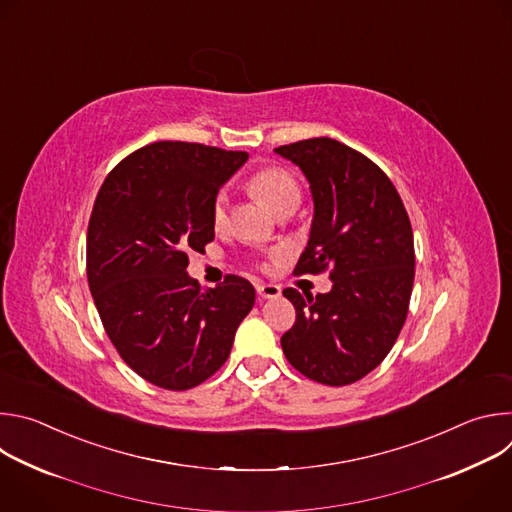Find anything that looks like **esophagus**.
<instances>
[{"instance_id": "obj_1", "label": "esophagus", "mask_w": 512, "mask_h": 512, "mask_svg": "<svg viewBox=\"0 0 512 512\" xmlns=\"http://www.w3.org/2000/svg\"><path fill=\"white\" fill-rule=\"evenodd\" d=\"M257 294L261 300H275L281 296V289H279V285H273V283H259Z\"/></svg>"}]
</instances>
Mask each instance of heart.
Returning a JSON list of instances; mask_svg holds the SVG:
<instances>
[{"label": "heart", "mask_w": 512, "mask_h": 512, "mask_svg": "<svg viewBox=\"0 0 512 512\" xmlns=\"http://www.w3.org/2000/svg\"><path fill=\"white\" fill-rule=\"evenodd\" d=\"M249 190L253 196H257L271 212L279 214L281 210H287L291 206H298L302 198V190L294 174H289L283 168L267 166L257 170L249 182ZM210 216L212 225L216 229H223L229 218V194L225 190H218L210 204Z\"/></svg>", "instance_id": "1"}]
</instances>
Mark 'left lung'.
<instances>
[{"mask_svg":"<svg viewBox=\"0 0 512 512\" xmlns=\"http://www.w3.org/2000/svg\"><path fill=\"white\" fill-rule=\"evenodd\" d=\"M306 174L314 221L294 273L328 271V294L287 287L296 322L281 348L304 377L344 387L367 377L393 348L415 277L409 214L389 176L367 156L330 137L275 148Z\"/></svg>","mask_w":512,"mask_h":512,"instance_id":"1","label":"left lung"}]
</instances>
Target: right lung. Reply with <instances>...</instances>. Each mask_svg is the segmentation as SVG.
Listing matches in <instances>:
<instances>
[{
	"label": "right lung",
	"instance_id": "1",
	"mask_svg": "<svg viewBox=\"0 0 512 512\" xmlns=\"http://www.w3.org/2000/svg\"><path fill=\"white\" fill-rule=\"evenodd\" d=\"M247 152L156 141L105 178L87 231V277L103 328L141 379L186 391L223 367L255 304L239 275L200 289L188 253L214 239V194Z\"/></svg>",
	"mask_w": 512,
	"mask_h": 512
}]
</instances>
